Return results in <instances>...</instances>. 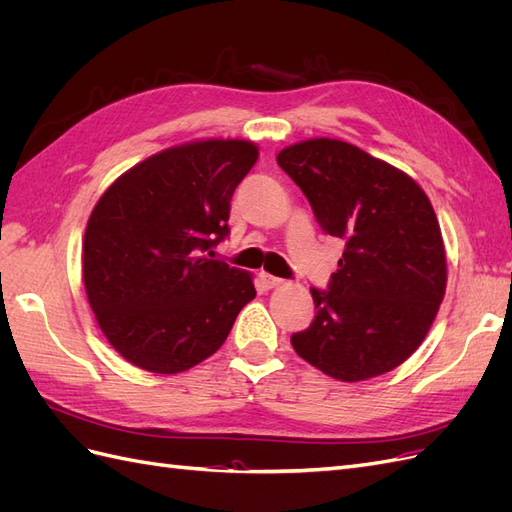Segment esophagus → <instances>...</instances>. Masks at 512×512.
<instances>
[{"label":"esophagus","mask_w":512,"mask_h":512,"mask_svg":"<svg viewBox=\"0 0 512 512\" xmlns=\"http://www.w3.org/2000/svg\"><path fill=\"white\" fill-rule=\"evenodd\" d=\"M260 282L265 288H277V286L284 284L282 277H275V275H269V273H260Z\"/></svg>","instance_id":"obj_1"}]
</instances>
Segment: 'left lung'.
I'll return each instance as SVG.
<instances>
[{
  "instance_id": "8db88e82",
  "label": "left lung",
  "mask_w": 512,
  "mask_h": 512,
  "mask_svg": "<svg viewBox=\"0 0 512 512\" xmlns=\"http://www.w3.org/2000/svg\"><path fill=\"white\" fill-rule=\"evenodd\" d=\"M318 224L346 250L329 290L312 288L316 316L290 344L335 380L361 382L423 344L446 292V252L427 194L404 170L337 138L277 153Z\"/></svg>"
}]
</instances>
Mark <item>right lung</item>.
I'll return each instance as SVG.
<instances>
[{
	"label": "right lung",
	"instance_id": "right-lung-1",
	"mask_svg": "<svg viewBox=\"0 0 512 512\" xmlns=\"http://www.w3.org/2000/svg\"><path fill=\"white\" fill-rule=\"evenodd\" d=\"M258 160L243 138L168 147L117 177L89 215L83 282L123 359L179 374L218 352L256 297L252 273L211 260L230 198Z\"/></svg>",
	"mask_w": 512,
	"mask_h": 512
}]
</instances>
